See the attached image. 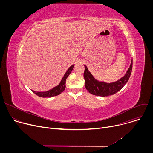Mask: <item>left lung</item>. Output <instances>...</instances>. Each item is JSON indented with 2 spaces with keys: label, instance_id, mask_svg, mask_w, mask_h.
<instances>
[{
  "label": "left lung",
  "instance_id": "left-lung-1",
  "mask_svg": "<svg viewBox=\"0 0 153 153\" xmlns=\"http://www.w3.org/2000/svg\"><path fill=\"white\" fill-rule=\"evenodd\" d=\"M85 66V71L83 77L85 79V88L91 94L102 97L111 96L116 94L120 91L123 86L128 81L130 75L131 74L133 61L131 63L126 74L120 80L111 83H106L102 82H99L96 80L88 71V68Z\"/></svg>",
  "mask_w": 153,
  "mask_h": 153
}]
</instances>
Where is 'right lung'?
Returning <instances> with one entry per match:
<instances>
[{"label": "right lung", "mask_w": 153, "mask_h": 153, "mask_svg": "<svg viewBox=\"0 0 153 153\" xmlns=\"http://www.w3.org/2000/svg\"><path fill=\"white\" fill-rule=\"evenodd\" d=\"M73 68H74V65H72L71 67H70L68 68V71L66 72V73L65 74L59 85L54 87V88H53L52 90H50L45 92H36L34 91H32L34 93H35L37 96L41 97H51L56 96L60 94L65 90V87H66V85H65V84H66V79L68 77V76L70 74Z\"/></svg>", "instance_id": "obj_1"}]
</instances>
